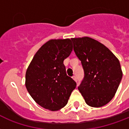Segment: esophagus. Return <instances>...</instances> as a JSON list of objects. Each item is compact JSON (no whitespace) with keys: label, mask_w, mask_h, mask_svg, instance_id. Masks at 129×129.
Here are the masks:
<instances>
[{"label":"esophagus","mask_w":129,"mask_h":129,"mask_svg":"<svg viewBox=\"0 0 129 129\" xmlns=\"http://www.w3.org/2000/svg\"><path fill=\"white\" fill-rule=\"evenodd\" d=\"M73 79H74L75 81L77 82V78H76V76H73Z\"/></svg>","instance_id":"esophagus-1"}]
</instances>
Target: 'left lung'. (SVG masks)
I'll list each match as a JSON object with an SVG mask.
<instances>
[{"instance_id": "left-lung-1", "label": "left lung", "mask_w": 129, "mask_h": 129, "mask_svg": "<svg viewBox=\"0 0 129 129\" xmlns=\"http://www.w3.org/2000/svg\"><path fill=\"white\" fill-rule=\"evenodd\" d=\"M71 40L84 71L79 91L89 106L103 107L113 99L122 78L120 61L106 46L91 38Z\"/></svg>"}]
</instances>
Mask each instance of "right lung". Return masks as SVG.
Returning a JSON list of instances; mask_svg holds the SVG:
<instances>
[{
    "mask_svg": "<svg viewBox=\"0 0 129 129\" xmlns=\"http://www.w3.org/2000/svg\"><path fill=\"white\" fill-rule=\"evenodd\" d=\"M72 50L69 38L49 40L36 53L27 68V91L46 109L55 111L63 108L76 88V82L67 75L63 64Z\"/></svg>",
    "mask_w": 129,
    "mask_h": 129,
    "instance_id": "right-lung-1",
    "label": "right lung"
}]
</instances>
